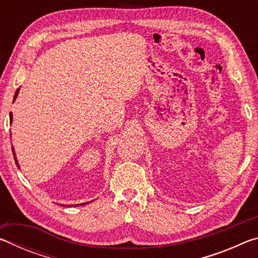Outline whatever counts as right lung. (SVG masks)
<instances>
[{
    "mask_svg": "<svg viewBox=\"0 0 258 258\" xmlns=\"http://www.w3.org/2000/svg\"><path fill=\"white\" fill-rule=\"evenodd\" d=\"M18 92H19V89L16 91V93H15V98H14V101H15V99H16V97L17 95H18ZM10 119H11V121H12V113H10ZM12 154H14V157H15V160H16V164L18 165V161H17V159H16V156H15V151H14V148H12ZM19 167V166H18ZM80 205H85V204H77V205H74V206H80Z\"/></svg>",
    "mask_w": 258,
    "mask_h": 258,
    "instance_id": "add662e5",
    "label": "right lung"
}]
</instances>
